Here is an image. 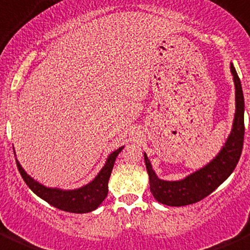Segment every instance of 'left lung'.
<instances>
[{
    "mask_svg": "<svg viewBox=\"0 0 250 250\" xmlns=\"http://www.w3.org/2000/svg\"><path fill=\"white\" fill-rule=\"evenodd\" d=\"M234 83L236 111L231 133L216 156L202 168L179 181H165L157 177L150 160L144 152L145 166L149 173L150 192L159 203L168 207H184L200 202L224 183L236 168L242 154L244 139V98L242 84L233 63L229 64Z\"/></svg>",
    "mask_w": 250,
    "mask_h": 250,
    "instance_id": "left-lung-1",
    "label": "left lung"
}]
</instances>
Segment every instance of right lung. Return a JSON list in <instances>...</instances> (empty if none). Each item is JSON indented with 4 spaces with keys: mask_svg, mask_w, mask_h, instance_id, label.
Here are the masks:
<instances>
[{
    "mask_svg": "<svg viewBox=\"0 0 250 250\" xmlns=\"http://www.w3.org/2000/svg\"><path fill=\"white\" fill-rule=\"evenodd\" d=\"M123 147L125 146L118 147L117 150L108 155L105 165L93 181L86 183L85 186L76 188V189H61V188H50V187L43 186L26 173L18 160L16 159V161L19 172L21 174V178L39 198H41L57 209L63 210V211L74 212V214H85V212H90L98 209L101 203L107 197L108 179H110L116 157L122 151ZM14 155H16V152H14Z\"/></svg>",
    "mask_w": 250,
    "mask_h": 250,
    "instance_id": "1",
    "label": "right lung"
}]
</instances>
